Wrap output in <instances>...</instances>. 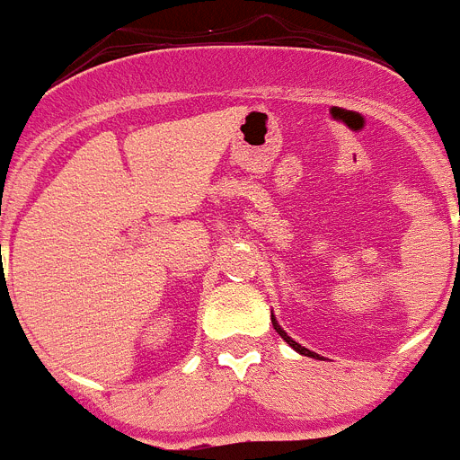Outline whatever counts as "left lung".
<instances>
[{
	"instance_id": "8db88e82",
	"label": "left lung",
	"mask_w": 460,
	"mask_h": 460,
	"mask_svg": "<svg viewBox=\"0 0 460 460\" xmlns=\"http://www.w3.org/2000/svg\"><path fill=\"white\" fill-rule=\"evenodd\" d=\"M271 324H274V329H276V332H279V334H280V339L286 341V343L290 345L292 350H296V352H299V355H304V357H315V359H320V355H315V352H311V350H308V348H304V345H299V343H296L295 339H290V336H288L286 332H283V329H280V324L276 323V318H274V315H271Z\"/></svg>"
}]
</instances>
